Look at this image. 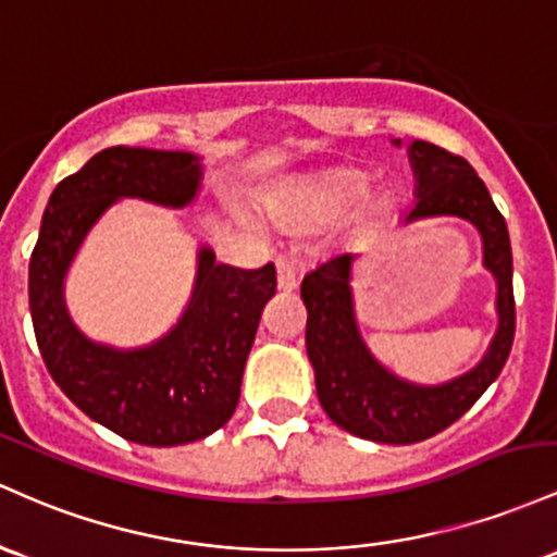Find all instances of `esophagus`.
I'll return each mask as SVG.
<instances>
[{"label":"esophagus","mask_w":557,"mask_h":557,"mask_svg":"<svg viewBox=\"0 0 557 557\" xmlns=\"http://www.w3.org/2000/svg\"><path fill=\"white\" fill-rule=\"evenodd\" d=\"M276 276H278V289L281 292H292L297 286V271H295V262L281 258L276 262Z\"/></svg>","instance_id":"esophagus-1"}]
</instances>
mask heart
<instances>
[{
    "label": "heart",
    "mask_w": 557,
    "mask_h": 557,
    "mask_svg": "<svg viewBox=\"0 0 557 557\" xmlns=\"http://www.w3.org/2000/svg\"><path fill=\"white\" fill-rule=\"evenodd\" d=\"M368 195V178L358 171H336L310 186L305 195H299L292 205H276L278 218L289 223L329 221L358 205Z\"/></svg>",
    "instance_id": "obj_1"
}]
</instances>
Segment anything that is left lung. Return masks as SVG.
<instances>
[{
  "mask_svg": "<svg viewBox=\"0 0 557 557\" xmlns=\"http://www.w3.org/2000/svg\"><path fill=\"white\" fill-rule=\"evenodd\" d=\"M408 152L418 178V199L405 223L458 215L481 231L484 265L497 278L499 326L490 352L466 376L442 386L408 384L386 373L362 345L349 295L352 255H336L312 268L299 295L308 308L305 345L315 368L318 399L336 426L381 445H413L453 426L499 376L516 334L510 236L484 181L466 158L436 144L416 139Z\"/></svg>",
  "mask_w": 557,
  "mask_h": 557,
  "instance_id": "8db88e82",
  "label": "left lung"
}]
</instances>
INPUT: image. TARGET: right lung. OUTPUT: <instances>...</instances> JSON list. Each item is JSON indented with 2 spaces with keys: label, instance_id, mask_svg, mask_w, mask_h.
<instances>
[{
  "label": "right lung",
  "instance_id": "add662e5",
  "mask_svg": "<svg viewBox=\"0 0 557 557\" xmlns=\"http://www.w3.org/2000/svg\"><path fill=\"white\" fill-rule=\"evenodd\" d=\"M197 186L199 162L189 152L102 149L52 191L30 255V318L49 376L76 408L136 445H186L234 416L262 308L276 295V268L218 265L202 249L195 297L178 326L134 352L78 334L62 305V278L86 231L117 197L181 208Z\"/></svg>",
  "mask_w": 557,
  "mask_h": 557
}]
</instances>
